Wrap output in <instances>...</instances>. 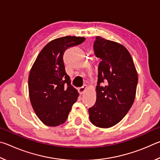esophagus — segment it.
Here are the masks:
<instances>
[{"label": "esophagus", "instance_id": "34e87169", "mask_svg": "<svg viewBox=\"0 0 160 160\" xmlns=\"http://www.w3.org/2000/svg\"><path fill=\"white\" fill-rule=\"evenodd\" d=\"M87 89H88V86L86 85H83L82 87H81V88H78V92H79L80 94H82L85 93V92L86 91Z\"/></svg>", "mask_w": 160, "mask_h": 160}]
</instances>
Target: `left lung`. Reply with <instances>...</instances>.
<instances>
[{
    "label": "left lung",
    "instance_id": "8db88e82",
    "mask_svg": "<svg viewBox=\"0 0 160 160\" xmlns=\"http://www.w3.org/2000/svg\"><path fill=\"white\" fill-rule=\"evenodd\" d=\"M93 47L101 62L97 100L89 109V117L93 125L110 128L122 120L133 104L138 73L131 54L123 45L97 37Z\"/></svg>",
    "mask_w": 160,
    "mask_h": 160
}]
</instances>
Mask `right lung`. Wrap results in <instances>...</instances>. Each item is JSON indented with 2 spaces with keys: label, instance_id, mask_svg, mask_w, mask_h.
I'll return each mask as SVG.
<instances>
[{
  "label": "right lung",
  "instance_id": "1",
  "mask_svg": "<svg viewBox=\"0 0 160 160\" xmlns=\"http://www.w3.org/2000/svg\"><path fill=\"white\" fill-rule=\"evenodd\" d=\"M85 38L66 36L45 46L29 72L28 86L32 106L45 125L57 126L66 121L79 93L70 84L63 62L66 49L82 44Z\"/></svg>",
  "mask_w": 160,
  "mask_h": 160
}]
</instances>
